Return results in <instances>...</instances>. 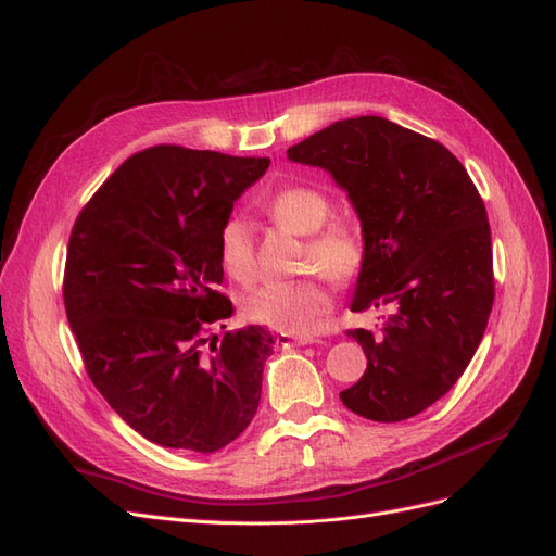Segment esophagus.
<instances>
[{
  "mask_svg": "<svg viewBox=\"0 0 556 556\" xmlns=\"http://www.w3.org/2000/svg\"><path fill=\"white\" fill-rule=\"evenodd\" d=\"M276 343L282 348H294V345H308L315 343L313 336H294V333H278Z\"/></svg>",
  "mask_w": 556,
  "mask_h": 556,
  "instance_id": "esophagus-1",
  "label": "esophagus"
}]
</instances>
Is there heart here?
<instances>
[{
  "label": "heart",
  "instance_id": "obj_1",
  "mask_svg": "<svg viewBox=\"0 0 556 556\" xmlns=\"http://www.w3.org/2000/svg\"><path fill=\"white\" fill-rule=\"evenodd\" d=\"M266 211L278 225L306 237V268H319L336 285H350L359 278L366 262L364 237L355 220L331 215V197L325 190L301 182L285 185L268 197ZM217 257L229 278L237 282L255 280V241L243 217H229L220 227ZM241 311L250 323L280 333H308L331 311V292L323 274L264 282L243 296Z\"/></svg>",
  "mask_w": 556,
  "mask_h": 556
}]
</instances>
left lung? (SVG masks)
<instances>
[{
	"mask_svg": "<svg viewBox=\"0 0 556 556\" xmlns=\"http://www.w3.org/2000/svg\"><path fill=\"white\" fill-rule=\"evenodd\" d=\"M288 157L348 192L366 245L350 308L387 311L380 336L348 331L368 362L341 401L376 422L422 413L466 371L494 304L492 231L473 180L445 146L378 115L319 129Z\"/></svg>",
	"mask_w": 556,
	"mask_h": 556,
	"instance_id": "obj_1",
	"label": "left lung"
}]
</instances>
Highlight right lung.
Returning a JSON list of instances; mask_svg holds the SVG:
<instances>
[{
  "mask_svg": "<svg viewBox=\"0 0 556 556\" xmlns=\"http://www.w3.org/2000/svg\"><path fill=\"white\" fill-rule=\"evenodd\" d=\"M268 157L153 146L125 160L76 217L64 308L109 406L162 447L215 452L255 417L274 336L206 339L231 317L217 237Z\"/></svg>",
  "mask_w": 556,
  "mask_h": 556,
  "instance_id": "1",
  "label": "right lung"
}]
</instances>
